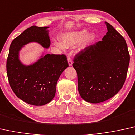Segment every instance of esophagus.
Segmentation results:
<instances>
[{
  "mask_svg": "<svg viewBox=\"0 0 135 135\" xmlns=\"http://www.w3.org/2000/svg\"><path fill=\"white\" fill-rule=\"evenodd\" d=\"M68 62H69V66H71V65H72V61H71L70 55V54H69V55H68Z\"/></svg>",
  "mask_w": 135,
  "mask_h": 135,
  "instance_id": "1",
  "label": "esophagus"
}]
</instances>
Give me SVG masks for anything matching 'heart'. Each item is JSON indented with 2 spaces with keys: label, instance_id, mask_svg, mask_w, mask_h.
<instances>
[{
  "label": "heart",
  "instance_id": "heart-1",
  "mask_svg": "<svg viewBox=\"0 0 135 135\" xmlns=\"http://www.w3.org/2000/svg\"><path fill=\"white\" fill-rule=\"evenodd\" d=\"M86 30L83 29L64 33L60 37L62 42H55V45L60 49H64L65 47H69L75 45L83 38L82 46L84 47L95 38L94 34L89 33L86 35Z\"/></svg>",
  "mask_w": 135,
  "mask_h": 135
}]
</instances>
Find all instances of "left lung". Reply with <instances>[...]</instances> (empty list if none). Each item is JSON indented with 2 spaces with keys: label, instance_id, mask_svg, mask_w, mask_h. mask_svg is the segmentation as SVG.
I'll return each mask as SVG.
<instances>
[{
  "label": "left lung",
  "instance_id": "1",
  "mask_svg": "<svg viewBox=\"0 0 135 135\" xmlns=\"http://www.w3.org/2000/svg\"><path fill=\"white\" fill-rule=\"evenodd\" d=\"M106 24L108 32L103 40L84 48L73 58L78 91L83 100L92 103L106 101L122 89L130 59L123 37L110 23Z\"/></svg>",
  "mask_w": 135,
  "mask_h": 135
}]
</instances>
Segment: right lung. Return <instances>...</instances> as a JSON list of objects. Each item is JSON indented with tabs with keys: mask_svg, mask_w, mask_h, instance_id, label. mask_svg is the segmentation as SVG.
<instances>
[{
	"mask_svg": "<svg viewBox=\"0 0 135 135\" xmlns=\"http://www.w3.org/2000/svg\"><path fill=\"white\" fill-rule=\"evenodd\" d=\"M47 28L32 26L25 30L12 42L7 59V73L12 90L23 102L35 106L52 101L58 80L69 66L65 54H47L29 66L23 65L19 61L18 52L29 42H38L44 48L49 47Z\"/></svg>",
	"mask_w": 135,
	"mask_h": 135,
	"instance_id": "add662e5",
	"label": "right lung"
}]
</instances>
